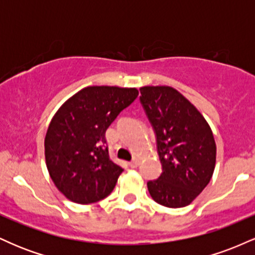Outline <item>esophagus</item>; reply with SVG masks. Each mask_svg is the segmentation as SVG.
Segmentation results:
<instances>
[{"label":"esophagus","instance_id":"34e87169","mask_svg":"<svg viewBox=\"0 0 255 255\" xmlns=\"http://www.w3.org/2000/svg\"><path fill=\"white\" fill-rule=\"evenodd\" d=\"M137 165H139V160L137 159H133L131 162H129V166L131 169H135Z\"/></svg>","mask_w":255,"mask_h":255}]
</instances>
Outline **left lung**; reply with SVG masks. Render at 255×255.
<instances>
[{
	"instance_id": "1",
	"label": "left lung",
	"mask_w": 255,
	"mask_h": 255,
	"mask_svg": "<svg viewBox=\"0 0 255 255\" xmlns=\"http://www.w3.org/2000/svg\"><path fill=\"white\" fill-rule=\"evenodd\" d=\"M140 93L163 170L157 180L148 181V192L163 206H187L204 191L215 170L211 128L197 108L170 86H145Z\"/></svg>"
}]
</instances>
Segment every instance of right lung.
I'll return each mask as SVG.
<instances>
[{"label":"right lung","instance_id":"obj_1","mask_svg":"<svg viewBox=\"0 0 255 255\" xmlns=\"http://www.w3.org/2000/svg\"><path fill=\"white\" fill-rule=\"evenodd\" d=\"M137 95L136 89L85 87L55 114L44 140L45 162L69 200L92 204L113 192L124 169L110 159L105 131Z\"/></svg>","mask_w":255,"mask_h":255}]
</instances>
